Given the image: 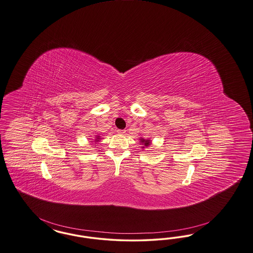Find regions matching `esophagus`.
<instances>
[{"label":"esophagus","mask_w":253,"mask_h":253,"mask_svg":"<svg viewBox=\"0 0 253 253\" xmlns=\"http://www.w3.org/2000/svg\"><path fill=\"white\" fill-rule=\"evenodd\" d=\"M117 132H118L119 134H124V133L126 132V130H117Z\"/></svg>","instance_id":"esophagus-1"}]
</instances>
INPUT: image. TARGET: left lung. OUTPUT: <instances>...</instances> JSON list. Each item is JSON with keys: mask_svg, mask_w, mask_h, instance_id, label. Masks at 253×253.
I'll use <instances>...</instances> for the list:
<instances>
[{"mask_svg": "<svg viewBox=\"0 0 253 253\" xmlns=\"http://www.w3.org/2000/svg\"><path fill=\"white\" fill-rule=\"evenodd\" d=\"M139 140V143L142 145L141 148H147V147H148V146L151 144V140L150 139H144V138L140 137Z\"/></svg>", "mask_w": 253, "mask_h": 253, "instance_id": "1", "label": "left lung"}]
</instances>
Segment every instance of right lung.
Masks as SVG:
<instances>
[{"mask_svg": "<svg viewBox=\"0 0 253 253\" xmlns=\"http://www.w3.org/2000/svg\"><path fill=\"white\" fill-rule=\"evenodd\" d=\"M100 140H101V136L100 135H96L95 139L93 140V141H90L91 143H98V142H100Z\"/></svg>", "mask_w": 253, "mask_h": 253, "instance_id": "add662e5", "label": "right lung"}]
</instances>
